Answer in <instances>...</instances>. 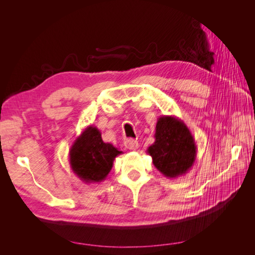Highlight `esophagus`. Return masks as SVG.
<instances>
[{"label":"esophagus","mask_w":255,"mask_h":255,"mask_svg":"<svg viewBox=\"0 0 255 255\" xmlns=\"http://www.w3.org/2000/svg\"><path fill=\"white\" fill-rule=\"evenodd\" d=\"M125 147L130 149V150H135L138 148V141L135 139H131V138H129V139L125 140Z\"/></svg>","instance_id":"34e87169"}]
</instances>
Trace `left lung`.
<instances>
[{
    "instance_id": "1",
    "label": "left lung",
    "mask_w": 255,
    "mask_h": 255,
    "mask_svg": "<svg viewBox=\"0 0 255 255\" xmlns=\"http://www.w3.org/2000/svg\"><path fill=\"white\" fill-rule=\"evenodd\" d=\"M155 141L147 148L153 164L161 173L175 179L187 173L195 164L197 146L191 131L182 120L161 116L155 127Z\"/></svg>"
}]
</instances>
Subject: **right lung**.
I'll return each mask as SVG.
<instances>
[{
  "label": "right lung",
  "mask_w": 255,
  "mask_h": 255,
  "mask_svg": "<svg viewBox=\"0 0 255 255\" xmlns=\"http://www.w3.org/2000/svg\"><path fill=\"white\" fill-rule=\"evenodd\" d=\"M122 153L102 140L97 127L89 126L72 144L68 156L72 171L83 182L100 183L109 174L115 158Z\"/></svg>",
  "instance_id": "add662e5"
}]
</instances>
